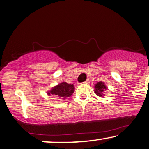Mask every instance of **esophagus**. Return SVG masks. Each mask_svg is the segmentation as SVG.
<instances>
[{
    "instance_id": "34e87169",
    "label": "esophagus",
    "mask_w": 149,
    "mask_h": 149,
    "mask_svg": "<svg viewBox=\"0 0 149 149\" xmlns=\"http://www.w3.org/2000/svg\"><path fill=\"white\" fill-rule=\"evenodd\" d=\"M84 84H90V80H89V79H87L86 81L84 82Z\"/></svg>"
}]
</instances>
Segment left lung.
Instances as JSON below:
<instances>
[{"instance_id":"obj_1","label":"left lung","mask_w":149,"mask_h":149,"mask_svg":"<svg viewBox=\"0 0 149 149\" xmlns=\"http://www.w3.org/2000/svg\"><path fill=\"white\" fill-rule=\"evenodd\" d=\"M94 92L96 95L102 97V96H104V90L106 89L105 85L103 82H98L94 86Z\"/></svg>"}]
</instances>
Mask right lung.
I'll list each match as a JSON object with an SVG mask.
<instances>
[{
    "instance_id": "right-lung-1",
    "label": "right lung",
    "mask_w": 149,
    "mask_h": 149,
    "mask_svg": "<svg viewBox=\"0 0 149 149\" xmlns=\"http://www.w3.org/2000/svg\"><path fill=\"white\" fill-rule=\"evenodd\" d=\"M74 91V88L73 85L63 82L58 85V86L53 88L51 91L48 92V94L49 95L53 94V95H56L58 97H60L64 99V98L72 95Z\"/></svg>"
}]
</instances>
